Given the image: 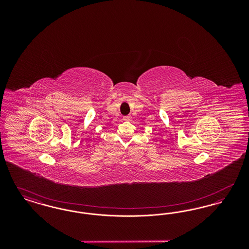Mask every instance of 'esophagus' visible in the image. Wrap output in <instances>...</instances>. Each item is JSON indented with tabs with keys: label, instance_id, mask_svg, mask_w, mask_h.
<instances>
[{
	"label": "esophagus",
	"instance_id": "1",
	"mask_svg": "<svg viewBox=\"0 0 249 249\" xmlns=\"http://www.w3.org/2000/svg\"><path fill=\"white\" fill-rule=\"evenodd\" d=\"M123 120H125V121H130V120H131V117H130V116L123 117Z\"/></svg>",
	"mask_w": 249,
	"mask_h": 249
}]
</instances>
